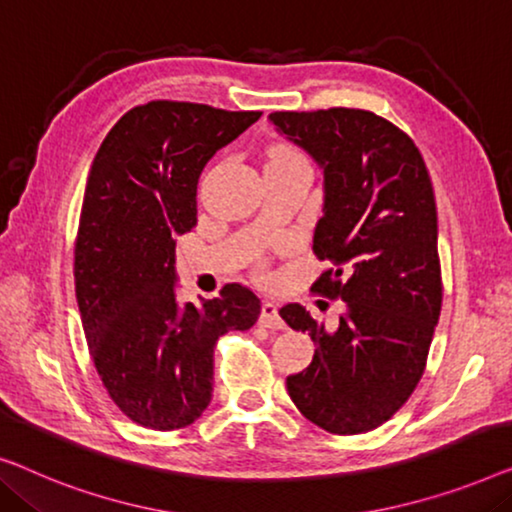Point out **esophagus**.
Wrapping results in <instances>:
<instances>
[{"label": "esophagus", "instance_id": "obj_1", "mask_svg": "<svg viewBox=\"0 0 512 512\" xmlns=\"http://www.w3.org/2000/svg\"><path fill=\"white\" fill-rule=\"evenodd\" d=\"M258 321H261L263 328H270V330H284V325H286L284 318L279 316L277 305H274V302H268V300L263 302L261 318H258Z\"/></svg>", "mask_w": 512, "mask_h": 512}]
</instances>
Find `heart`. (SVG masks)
<instances>
[{
  "mask_svg": "<svg viewBox=\"0 0 512 512\" xmlns=\"http://www.w3.org/2000/svg\"><path fill=\"white\" fill-rule=\"evenodd\" d=\"M270 161H305L300 150H295L293 145H274L270 150Z\"/></svg>",
  "mask_w": 512,
  "mask_h": 512,
  "instance_id": "obj_1",
  "label": "heart"
}]
</instances>
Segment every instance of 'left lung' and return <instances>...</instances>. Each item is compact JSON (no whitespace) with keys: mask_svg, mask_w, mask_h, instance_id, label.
I'll use <instances>...</instances> for the list:
<instances>
[{"mask_svg":"<svg viewBox=\"0 0 512 512\" xmlns=\"http://www.w3.org/2000/svg\"><path fill=\"white\" fill-rule=\"evenodd\" d=\"M270 122L323 170L314 254L332 268L311 291L344 300L335 328L302 305L279 309L316 344L311 365L286 379L288 395L325 432H372L416 390L439 323L432 180L416 143L369 110H281Z\"/></svg>","mask_w":512,"mask_h":512,"instance_id":"obj_1","label":"left lung"}]
</instances>
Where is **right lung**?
<instances>
[{"label": "right lung", "instance_id": "obj_1", "mask_svg": "<svg viewBox=\"0 0 512 512\" xmlns=\"http://www.w3.org/2000/svg\"><path fill=\"white\" fill-rule=\"evenodd\" d=\"M261 113L150 101L124 113L96 152L76 238V298L96 372L124 416L170 432L207 409L214 346L249 330L261 300L242 284L180 305L175 238L196 226L214 152Z\"/></svg>", "mask_w": 512, "mask_h": 512}]
</instances>
